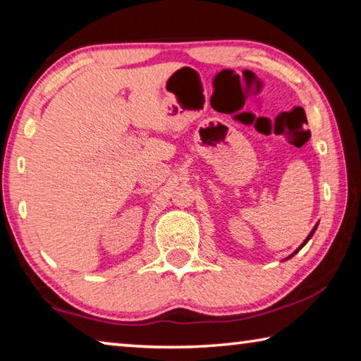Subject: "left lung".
Wrapping results in <instances>:
<instances>
[{
  "instance_id": "8db88e82",
  "label": "left lung",
  "mask_w": 361,
  "mask_h": 361,
  "mask_svg": "<svg viewBox=\"0 0 361 361\" xmlns=\"http://www.w3.org/2000/svg\"><path fill=\"white\" fill-rule=\"evenodd\" d=\"M317 226H319V224H315V228H314V229H312V231H310V234H309V235H307V237H305V240H304V242H302V243H301V247H299V248H298V250H296V252H295V253H293V255H290V256H288V258H291V256H295V255H296V253H298V252H299V250H301V248H302V247H304V245H305V243H307V242H309V240H310V237H312V235H314V232H315V229H317ZM288 258H286V259H288Z\"/></svg>"
}]
</instances>
